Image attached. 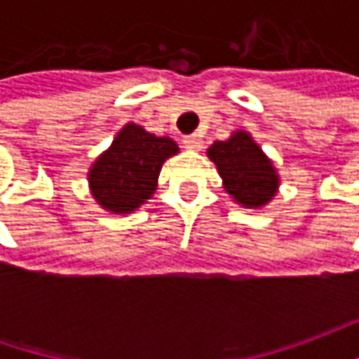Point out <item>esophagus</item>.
I'll return each instance as SVG.
<instances>
[{
  "mask_svg": "<svg viewBox=\"0 0 359 359\" xmlns=\"http://www.w3.org/2000/svg\"><path fill=\"white\" fill-rule=\"evenodd\" d=\"M184 145L189 147V149H200L201 145H203V142H201V137L198 133H191V135H186V137H184Z\"/></svg>",
  "mask_w": 359,
  "mask_h": 359,
  "instance_id": "esophagus-1",
  "label": "esophagus"
}]
</instances>
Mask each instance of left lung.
I'll use <instances>...</instances> for the list:
<instances>
[{
    "mask_svg": "<svg viewBox=\"0 0 359 359\" xmlns=\"http://www.w3.org/2000/svg\"><path fill=\"white\" fill-rule=\"evenodd\" d=\"M208 156L224 180V187L245 208L268 203L278 189V175L259 145L245 133L238 131L228 142H215Z\"/></svg>",
    "mask_w": 359,
    "mask_h": 359,
    "instance_id": "1",
    "label": "left lung"
}]
</instances>
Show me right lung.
<instances>
[{
	"label": "right lung",
	"mask_w": 359,
	"mask_h": 359,
	"mask_svg": "<svg viewBox=\"0 0 359 359\" xmlns=\"http://www.w3.org/2000/svg\"><path fill=\"white\" fill-rule=\"evenodd\" d=\"M177 154L170 137H156L144 128L128 123L111 147L91 165L93 198L114 214H130L149 200L165 159Z\"/></svg>",
	"instance_id": "obj_1"
}]
</instances>
